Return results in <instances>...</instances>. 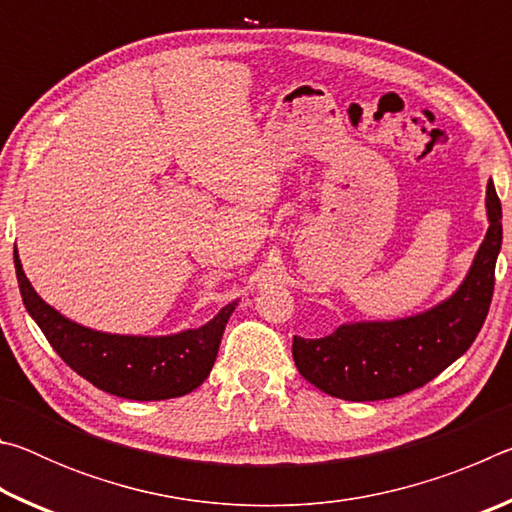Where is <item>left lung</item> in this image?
Wrapping results in <instances>:
<instances>
[{"instance_id":"left-lung-1","label":"left lung","mask_w":512,"mask_h":512,"mask_svg":"<svg viewBox=\"0 0 512 512\" xmlns=\"http://www.w3.org/2000/svg\"><path fill=\"white\" fill-rule=\"evenodd\" d=\"M490 228L452 296L400 320L348 323L323 339L293 336V361L320 391L350 402L411 393L470 350L488 316L501 250V203L492 180L485 192Z\"/></svg>"}]
</instances>
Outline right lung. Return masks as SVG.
Wrapping results in <instances>:
<instances>
[{
	"label": "right lung",
	"mask_w": 512,
	"mask_h": 512,
	"mask_svg": "<svg viewBox=\"0 0 512 512\" xmlns=\"http://www.w3.org/2000/svg\"><path fill=\"white\" fill-rule=\"evenodd\" d=\"M13 259L24 307L58 357L90 384L124 400H171L201 386L216 361L225 323L237 307L230 302L207 325L171 336L106 334L72 323L49 307L24 275L17 248Z\"/></svg>",
	"instance_id": "add662e5"
}]
</instances>
